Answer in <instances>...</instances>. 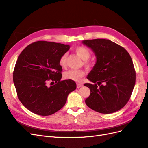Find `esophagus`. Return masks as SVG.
Masks as SVG:
<instances>
[{
    "label": "esophagus",
    "instance_id": "obj_1",
    "mask_svg": "<svg viewBox=\"0 0 148 148\" xmlns=\"http://www.w3.org/2000/svg\"><path fill=\"white\" fill-rule=\"evenodd\" d=\"M83 86V84H82V83H77V88H81V87H82Z\"/></svg>",
    "mask_w": 148,
    "mask_h": 148
}]
</instances>
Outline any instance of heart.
<instances>
[{"instance_id": "obj_1", "label": "heart", "mask_w": 148, "mask_h": 148, "mask_svg": "<svg viewBox=\"0 0 148 148\" xmlns=\"http://www.w3.org/2000/svg\"><path fill=\"white\" fill-rule=\"evenodd\" d=\"M77 54L84 60V64L88 67L91 66V64L89 60H87L91 57V52L89 49L86 46H78L75 49ZM67 63V53H64L59 59V64L62 66H65ZM85 71L83 70L71 69L64 73V78L66 79L73 80L75 82H81L82 78L85 76Z\"/></svg>"}]
</instances>
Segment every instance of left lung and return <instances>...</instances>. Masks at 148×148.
<instances>
[{"mask_svg": "<svg viewBox=\"0 0 148 148\" xmlns=\"http://www.w3.org/2000/svg\"><path fill=\"white\" fill-rule=\"evenodd\" d=\"M96 56V63L85 83L91 91L85 100L91 109L110 114L127 104L135 84L136 72L132 58L126 49L109 39H96L82 42Z\"/></svg>", "mask_w": 148, "mask_h": 148, "instance_id": "8db88e82", "label": "left lung"}]
</instances>
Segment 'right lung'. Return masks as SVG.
<instances>
[{"instance_id":"add662e5","label":"right lung","mask_w":148,"mask_h":148,"mask_svg":"<svg viewBox=\"0 0 148 148\" xmlns=\"http://www.w3.org/2000/svg\"><path fill=\"white\" fill-rule=\"evenodd\" d=\"M69 49L68 44L40 41L29 44L18 56L13 83L19 100L32 112L42 116L56 113L77 88L73 80H61L59 59ZM49 81L53 83L51 86Z\"/></svg>"}]
</instances>
